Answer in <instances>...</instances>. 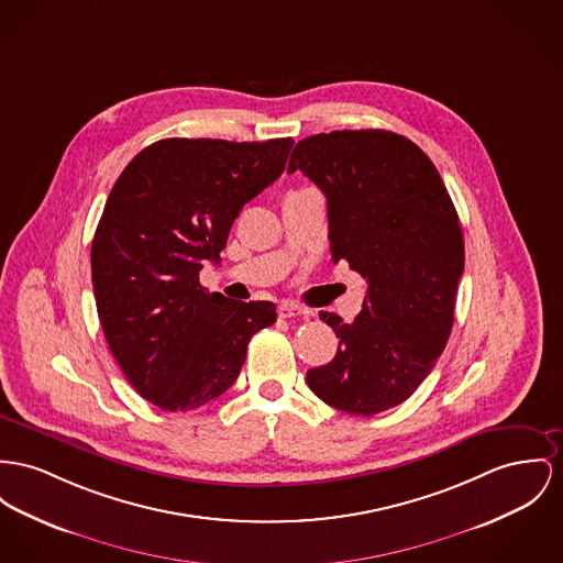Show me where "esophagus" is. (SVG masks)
<instances>
[{
    "mask_svg": "<svg viewBox=\"0 0 563 563\" xmlns=\"http://www.w3.org/2000/svg\"><path fill=\"white\" fill-rule=\"evenodd\" d=\"M277 316H279V318H299V316H307V309H302V307L295 305V302L284 300V302H279V307H277Z\"/></svg>",
    "mask_w": 563,
    "mask_h": 563,
    "instance_id": "esophagus-1",
    "label": "esophagus"
}]
</instances>
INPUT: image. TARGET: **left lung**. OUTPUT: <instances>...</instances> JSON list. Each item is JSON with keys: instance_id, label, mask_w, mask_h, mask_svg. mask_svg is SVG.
Segmentation results:
<instances>
[{"instance_id": "8db88e82", "label": "left lung", "mask_w": 563, "mask_h": 563, "mask_svg": "<svg viewBox=\"0 0 563 563\" xmlns=\"http://www.w3.org/2000/svg\"><path fill=\"white\" fill-rule=\"evenodd\" d=\"M295 170L327 196L333 263L367 279L352 324L320 313L338 354L309 369L307 384L341 412L390 410L431 374L454 322L465 247L449 189L424 151L386 130L302 139L288 164Z\"/></svg>"}]
</instances>
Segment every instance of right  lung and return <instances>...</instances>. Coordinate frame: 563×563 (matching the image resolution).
Here are the masks:
<instances>
[{
  "label": "right lung",
  "mask_w": 563,
  "mask_h": 563,
  "mask_svg": "<svg viewBox=\"0 0 563 563\" xmlns=\"http://www.w3.org/2000/svg\"><path fill=\"white\" fill-rule=\"evenodd\" d=\"M292 145L164 139L114 181L91 243L93 295L114 361L153 406L186 412L224 395L250 339L275 322L271 300L209 295L198 273Z\"/></svg>",
  "instance_id": "1"
}]
</instances>
